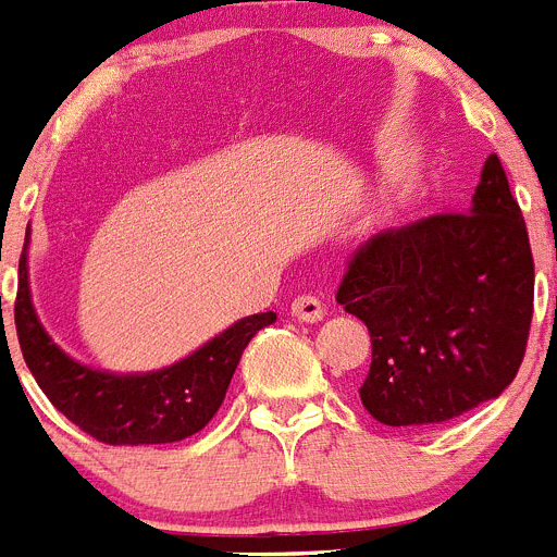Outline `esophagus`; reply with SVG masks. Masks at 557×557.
<instances>
[{
    "instance_id": "1",
    "label": "esophagus",
    "mask_w": 557,
    "mask_h": 557,
    "mask_svg": "<svg viewBox=\"0 0 557 557\" xmlns=\"http://www.w3.org/2000/svg\"><path fill=\"white\" fill-rule=\"evenodd\" d=\"M289 310H293V315H296L298 321H304V324H318V321H324L326 315V307L318 301L315 296H298Z\"/></svg>"
}]
</instances>
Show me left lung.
I'll return each mask as SVG.
<instances>
[{"label": "left lung", "mask_w": 557, "mask_h": 557, "mask_svg": "<svg viewBox=\"0 0 557 557\" xmlns=\"http://www.w3.org/2000/svg\"><path fill=\"white\" fill-rule=\"evenodd\" d=\"M532 293L524 216L491 154L468 211L377 233L349 259L335 298L372 335L366 411L431 428L496 400L524 358Z\"/></svg>", "instance_id": "8db88e82"}]
</instances>
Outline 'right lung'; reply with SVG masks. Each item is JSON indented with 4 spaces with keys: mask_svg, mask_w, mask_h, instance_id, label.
<instances>
[{
    "mask_svg": "<svg viewBox=\"0 0 557 557\" xmlns=\"http://www.w3.org/2000/svg\"><path fill=\"white\" fill-rule=\"evenodd\" d=\"M275 312L239 318L177 363L151 372H109L75 360L41 324L30 289V225L18 259L16 332L41 392L70 422L109 445H165L197 434L220 411L250 337Z\"/></svg>",
    "mask_w": 557,
    "mask_h": 557,
    "instance_id": "obj_1",
    "label": "right lung"
}]
</instances>
